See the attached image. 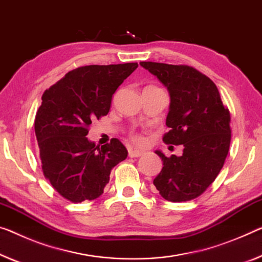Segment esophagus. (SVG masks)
I'll use <instances>...</instances> for the list:
<instances>
[{"mask_svg":"<svg viewBox=\"0 0 262 262\" xmlns=\"http://www.w3.org/2000/svg\"><path fill=\"white\" fill-rule=\"evenodd\" d=\"M140 156H143V151L134 150V148H130V150H128V157H131V158H136V157Z\"/></svg>","mask_w":262,"mask_h":262,"instance_id":"esophagus-1","label":"esophagus"}]
</instances>
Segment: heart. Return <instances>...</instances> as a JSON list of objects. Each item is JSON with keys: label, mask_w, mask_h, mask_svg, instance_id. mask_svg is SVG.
<instances>
[{"label": "heart", "mask_w": 262, "mask_h": 262, "mask_svg": "<svg viewBox=\"0 0 262 262\" xmlns=\"http://www.w3.org/2000/svg\"><path fill=\"white\" fill-rule=\"evenodd\" d=\"M136 140H137V142H140V139H139V138H136Z\"/></svg>", "instance_id": "b5f03b06"}]
</instances>
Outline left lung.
<instances>
[{"label": "left lung", "mask_w": 262, "mask_h": 262, "mask_svg": "<svg viewBox=\"0 0 262 262\" xmlns=\"http://www.w3.org/2000/svg\"><path fill=\"white\" fill-rule=\"evenodd\" d=\"M170 94L163 140L183 145V155L163 160V168L154 180L159 194L168 201H187L199 196L214 182L224 166L231 144V116L224 106L218 88L212 80L187 66L140 62Z\"/></svg>", "instance_id": "1"}]
</instances>
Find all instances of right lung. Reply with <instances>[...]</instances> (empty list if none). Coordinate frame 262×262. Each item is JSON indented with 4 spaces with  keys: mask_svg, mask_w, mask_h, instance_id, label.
Returning a JSON list of instances; mask_svg holds the SVG:
<instances>
[{
    "mask_svg": "<svg viewBox=\"0 0 262 262\" xmlns=\"http://www.w3.org/2000/svg\"><path fill=\"white\" fill-rule=\"evenodd\" d=\"M137 67H80L44 91L35 118L43 174L72 203L102 195L111 170L127 157L118 139L99 147L86 135L92 120L107 115L112 96Z\"/></svg>",
    "mask_w": 262,
    "mask_h": 262,
    "instance_id": "right-lung-1",
    "label": "right lung"
}]
</instances>
